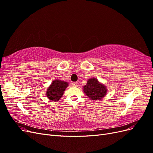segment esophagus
Masks as SVG:
<instances>
[{
    "label": "esophagus",
    "instance_id": "1",
    "mask_svg": "<svg viewBox=\"0 0 153 153\" xmlns=\"http://www.w3.org/2000/svg\"><path fill=\"white\" fill-rule=\"evenodd\" d=\"M72 85H73V86H75V87H78V86H79V83L77 82H73V83H72Z\"/></svg>",
    "mask_w": 153,
    "mask_h": 153
}]
</instances>
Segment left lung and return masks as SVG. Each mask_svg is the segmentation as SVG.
I'll use <instances>...</instances> for the list:
<instances>
[{
	"instance_id": "left-lung-1",
	"label": "left lung",
	"mask_w": 153,
	"mask_h": 153,
	"mask_svg": "<svg viewBox=\"0 0 153 153\" xmlns=\"http://www.w3.org/2000/svg\"><path fill=\"white\" fill-rule=\"evenodd\" d=\"M83 88L86 95L92 100H100L105 97L107 92L106 86L98 82L96 78L88 80L87 84Z\"/></svg>"
}]
</instances>
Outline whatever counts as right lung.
Returning <instances> with one entry per match:
<instances>
[{
    "label": "right lung",
    "mask_w": 153,
    "mask_h": 153,
    "mask_svg": "<svg viewBox=\"0 0 153 153\" xmlns=\"http://www.w3.org/2000/svg\"><path fill=\"white\" fill-rule=\"evenodd\" d=\"M68 86V83L60 80H53L47 91V98L52 101H59Z\"/></svg>",
    "instance_id": "obj_1"
}]
</instances>
